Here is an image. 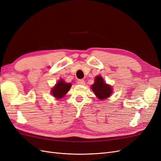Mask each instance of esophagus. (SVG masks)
Wrapping results in <instances>:
<instances>
[{
  "label": "esophagus",
  "instance_id": "1",
  "mask_svg": "<svg viewBox=\"0 0 161 161\" xmlns=\"http://www.w3.org/2000/svg\"><path fill=\"white\" fill-rule=\"evenodd\" d=\"M77 83L79 85H85V82L84 80H79L77 81Z\"/></svg>",
  "mask_w": 161,
  "mask_h": 161
}]
</instances>
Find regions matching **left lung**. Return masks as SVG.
Segmentation results:
<instances>
[{
    "label": "left lung",
    "mask_w": 161,
    "mask_h": 161,
    "mask_svg": "<svg viewBox=\"0 0 161 161\" xmlns=\"http://www.w3.org/2000/svg\"><path fill=\"white\" fill-rule=\"evenodd\" d=\"M91 89L97 98L100 100L108 98L113 92L111 86L105 83L101 76H97L95 77L94 84L91 85Z\"/></svg>",
    "instance_id": "1"
}]
</instances>
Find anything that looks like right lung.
<instances>
[{
	"label": "right lung",
	"mask_w": 161,
	"mask_h": 161,
	"mask_svg": "<svg viewBox=\"0 0 161 161\" xmlns=\"http://www.w3.org/2000/svg\"><path fill=\"white\" fill-rule=\"evenodd\" d=\"M71 86V83H66L64 80L60 79L52 89L51 93L57 99H61L69 92Z\"/></svg>",
	"instance_id": "obj_1"
}]
</instances>
